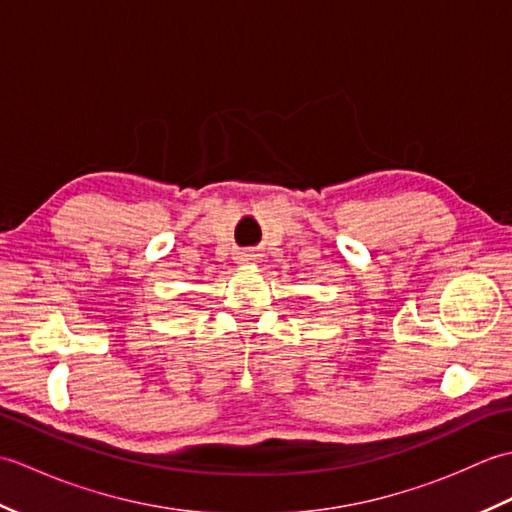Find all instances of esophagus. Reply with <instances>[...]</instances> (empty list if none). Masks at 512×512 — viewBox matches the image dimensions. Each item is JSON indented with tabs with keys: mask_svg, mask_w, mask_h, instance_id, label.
<instances>
[{
	"mask_svg": "<svg viewBox=\"0 0 512 512\" xmlns=\"http://www.w3.org/2000/svg\"><path fill=\"white\" fill-rule=\"evenodd\" d=\"M235 259H237V264H257L259 255L253 253V250H244V253H239Z\"/></svg>",
	"mask_w": 512,
	"mask_h": 512,
	"instance_id": "34e87169",
	"label": "esophagus"
}]
</instances>
